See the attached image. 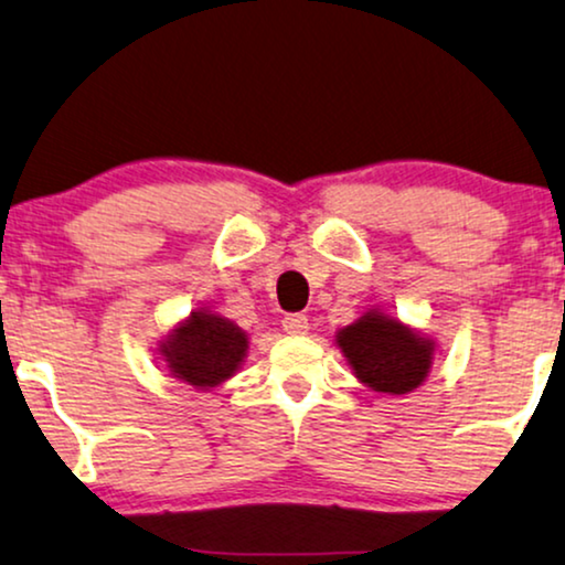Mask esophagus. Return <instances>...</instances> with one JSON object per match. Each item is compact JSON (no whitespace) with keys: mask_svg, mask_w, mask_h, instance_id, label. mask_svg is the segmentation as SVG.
Listing matches in <instances>:
<instances>
[{"mask_svg":"<svg viewBox=\"0 0 565 565\" xmlns=\"http://www.w3.org/2000/svg\"><path fill=\"white\" fill-rule=\"evenodd\" d=\"M284 331L291 333V335H299V333H307V328H310V323H307V316H302V312H295V316H287L281 320Z\"/></svg>","mask_w":565,"mask_h":565,"instance_id":"34e87169","label":"esophagus"}]
</instances>
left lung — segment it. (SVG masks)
<instances>
[{
    "instance_id": "obj_1",
    "label": "left lung",
    "mask_w": 565,
    "mask_h": 565,
    "mask_svg": "<svg viewBox=\"0 0 565 565\" xmlns=\"http://www.w3.org/2000/svg\"><path fill=\"white\" fill-rule=\"evenodd\" d=\"M335 347L362 385L385 396H404L425 383L435 360V341L381 307L335 331Z\"/></svg>"
}]
</instances>
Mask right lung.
I'll list each match as a JSON object with an SVG mask.
<instances>
[{"label":"right lung","mask_w":565,"mask_h":565,"mask_svg":"<svg viewBox=\"0 0 565 565\" xmlns=\"http://www.w3.org/2000/svg\"><path fill=\"white\" fill-rule=\"evenodd\" d=\"M247 349V333L234 320L211 307H198L171 326L156 352L171 377L211 391L239 373Z\"/></svg>","instance_id":"add662e5"}]
</instances>
